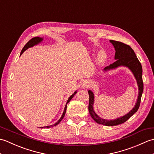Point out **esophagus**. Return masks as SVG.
Wrapping results in <instances>:
<instances>
[{"mask_svg":"<svg viewBox=\"0 0 154 154\" xmlns=\"http://www.w3.org/2000/svg\"><path fill=\"white\" fill-rule=\"evenodd\" d=\"M81 85H82L83 88H88L89 87H90V85H91V81H89V80L84 81Z\"/></svg>","mask_w":154,"mask_h":154,"instance_id":"34e87169","label":"esophagus"}]
</instances>
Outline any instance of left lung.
<instances>
[{
  "instance_id": "obj_1",
  "label": "left lung",
  "mask_w": 154,
  "mask_h": 154,
  "mask_svg": "<svg viewBox=\"0 0 154 154\" xmlns=\"http://www.w3.org/2000/svg\"><path fill=\"white\" fill-rule=\"evenodd\" d=\"M110 43H112L113 46L115 49V56L114 59L116 61L113 63L110 64L109 66H107L104 69V71H108L113 69H116L120 66H124L128 67L130 71L134 75L137 81V84L138 85V97L137 99V102L134 107L130 111V112L122 117L118 118L114 120H106L103 119L94 112L93 110L94 104V94L91 90L88 91V93L89 95V112L91 116L96 122L103 125L107 126H116L119 124L125 122L127 120H128L134 114L137 112L140 107V102H141V98L143 90V83L142 80V65L139 61L138 59L137 58L136 55L132 48L128 45H126L122 42L110 40Z\"/></svg>"
}]
</instances>
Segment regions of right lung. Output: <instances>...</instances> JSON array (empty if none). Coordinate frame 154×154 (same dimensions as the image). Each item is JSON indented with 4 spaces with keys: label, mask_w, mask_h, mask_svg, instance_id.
Returning <instances> with one entry per match:
<instances>
[{
    "label": "right lung",
    "mask_w": 154,
    "mask_h": 154,
    "mask_svg": "<svg viewBox=\"0 0 154 154\" xmlns=\"http://www.w3.org/2000/svg\"><path fill=\"white\" fill-rule=\"evenodd\" d=\"M42 40H43V38H40V37H35V38H33L32 39H31V40H30V41H29V42H28V43L24 45V47L23 48V49H22V51H21L20 55H21L23 53H24V51L26 50L28 48H31V47H32V46H34V45L39 44V43H40V42H41ZM76 93H77V91H75V92L73 94H72L71 96H70V97L68 99V100H67V103H66V104H65V109H64V111H63V114H62V116H61V117L60 119V120H59L56 123L53 124V125H50V126H44V127H41V128H48L53 127V126H55L57 125V124L61 122V120L63 119V117H64L65 114V112H66L67 104V103H69V101L72 99V98H73V97H74V95H75V94H76Z\"/></svg>",
    "instance_id": "1"
}]
</instances>
